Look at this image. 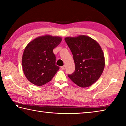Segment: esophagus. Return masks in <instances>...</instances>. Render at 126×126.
<instances>
[{"instance_id": "obj_1", "label": "esophagus", "mask_w": 126, "mask_h": 126, "mask_svg": "<svg viewBox=\"0 0 126 126\" xmlns=\"http://www.w3.org/2000/svg\"><path fill=\"white\" fill-rule=\"evenodd\" d=\"M61 68H62V69L64 70V69H65V65H63V66H62V67H61Z\"/></svg>"}]
</instances>
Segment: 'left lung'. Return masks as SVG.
<instances>
[{
  "instance_id": "obj_1",
  "label": "left lung",
  "mask_w": 126,
  "mask_h": 126,
  "mask_svg": "<svg viewBox=\"0 0 126 126\" xmlns=\"http://www.w3.org/2000/svg\"><path fill=\"white\" fill-rule=\"evenodd\" d=\"M65 41L73 54L75 71L68 76L80 87L91 86L103 73L105 61L99 44L91 37H67Z\"/></svg>"
}]
</instances>
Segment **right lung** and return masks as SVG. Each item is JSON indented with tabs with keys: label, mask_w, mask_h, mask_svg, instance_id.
<instances>
[{
	"label": "right lung",
	"mask_w": 126,
	"mask_h": 126,
	"mask_svg": "<svg viewBox=\"0 0 126 126\" xmlns=\"http://www.w3.org/2000/svg\"><path fill=\"white\" fill-rule=\"evenodd\" d=\"M61 41V37L46 35L35 38L27 46L22 57V67L30 82L41 86L52 80L59 69L55 65L53 50Z\"/></svg>",
	"instance_id": "obj_1"
}]
</instances>
